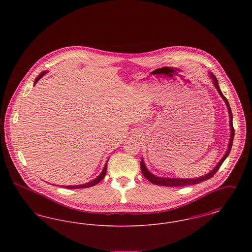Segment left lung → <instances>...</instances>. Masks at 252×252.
Listing matches in <instances>:
<instances>
[{
    "label": "left lung",
    "instance_id": "1",
    "mask_svg": "<svg viewBox=\"0 0 252 252\" xmlns=\"http://www.w3.org/2000/svg\"><path fill=\"white\" fill-rule=\"evenodd\" d=\"M211 76L214 80V84L216 86L218 93L220 96L223 98V100L225 101L227 107L228 109V114H229V126H230V132H231V135H230V141H229V144H228V148L226 152V154L224 155V157L221 158V160L217 163L216 167L214 168L210 173H208L207 175L202 176L200 178H197V179H166V178H158L156 176H154L153 174H151L146 167L144 165V160L142 158V161H141V170H142V173L144 176V178L147 180H149L150 182L156 184V185H159V186H169V187H177V186H188V185H193V184H198V183H201L205 180H210L212 177H214V175L216 174V172L218 171V169L220 168V166L222 165V163L224 162V160L226 159V158L228 156L229 152H230V149H231V146H232V143H233V137H234V128H233V126H232V113H231V110H230V107H229V104H228V99L223 95V94L221 93V90L218 86V81L216 79V76L211 73Z\"/></svg>",
    "mask_w": 252,
    "mask_h": 252
}]
</instances>
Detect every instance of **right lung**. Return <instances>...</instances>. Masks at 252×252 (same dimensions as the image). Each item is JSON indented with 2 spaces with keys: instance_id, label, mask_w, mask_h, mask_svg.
I'll use <instances>...</instances> for the list:
<instances>
[{
  "instance_id": "right-lung-1",
  "label": "right lung",
  "mask_w": 252,
  "mask_h": 252,
  "mask_svg": "<svg viewBox=\"0 0 252 252\" xmlns=\"http://www.w3.org/2000/svg\"><path fill=\"white\" fill-rule=\"evenodd\" d=\"M46 72H40L39 74H38V76L36 77V80H35V83L34 85L36 84V82L45 74ZM108 161H107V163H106V165H105V167L103 169V171H102V173L96 178L95 180H92L91 182H88V183H85V184H81V185H74V186H64L65 188H67V189H79V188H89V187H93V186H94L96 185L97 183H99L101 180H103L104 178H105V176H106V174H107V169H108Z\"/></svg>"
}]
</instances>
